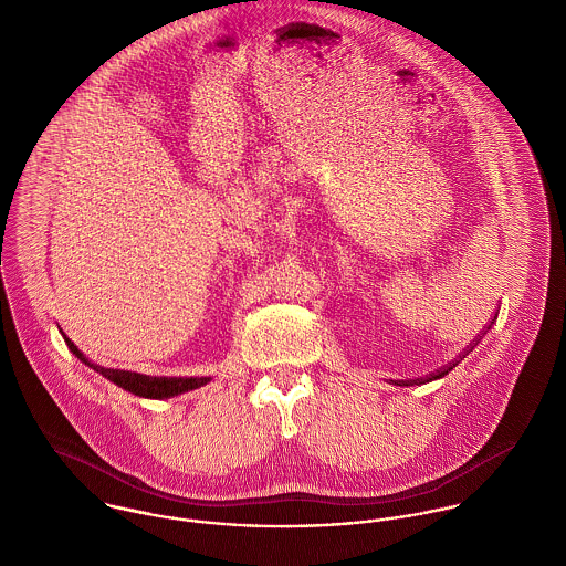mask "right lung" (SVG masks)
<instances>
[{
	"mask_svg": "<svg viewBox=\"0 0 566 566\" xmlns=\"http://www.w3.org/2000/svg\"><path fill=\"white\" fill-rule=\"evenodd\" d=\"M65 342H67V346L72 348V353L81 359V361H84L86 366H91L93 370H97V373H102L104 377H108V379H117V375H115V370H104V368H99V366H95V364H91L84 355H82L81 350H78V346H74V342L65 335ZM191 384V379L187 381H176V379H169L167 384L163 381V386H159V381L157 379H148L146 377V384H142V386H130L128 381H124L122 386L124 388H128L130 392H135V395H139V397H148V399H165V397H174V395H178V392H182V390H187V388H193V386H189ZM193 384L198 386V384H202V381H196L193 379Z\"/></svg>",
	"mask_w": 566,
	"mask_h": 566,
	"instance_id": "right-lung-1",
	"label": "right lung"
}]
</instances>
